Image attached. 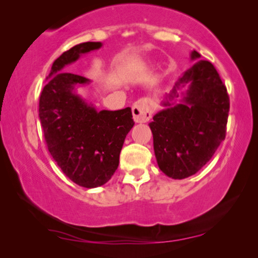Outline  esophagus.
<instances>
[{
    "label": "esophagus",
    "instance_id": "34e87169",
    "mask_svg": "<svg viewBox=\"0 0 258 258\" xmlns=\"http://www.w3.org/2000/svg\"><path fill=\"white\" fill-rule=\"evenodd\" d=\"M151 114H153V110H151L149 102L146 98H141L133 105L134 119L137 123L148 122L151 118Z\"/></svg>",
    "mask_w": 258,
    "mask_h": 258
}]
</instances>
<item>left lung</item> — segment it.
<instances>
[{"instance_id":"8db88e82","label":"left lung","mask_w":258,"mask_h":258,"mask_svg":"<svg viewBox=\"0 0 258 258\" xmlns=\"http://www.w3.org/2000/svg\"><path fill=\"white\" fill-rule=\"evenodd\" d=\"M200 57L196 50L190 52L191 61L199 59L163 95L164 108L149 123L158 168L174 179L189 177L206 165L227 132V88L215 67ZM185 86L182 98L176 102L178 91Z\"/></svg>"}]
</instances>
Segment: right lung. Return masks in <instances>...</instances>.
<instances>
[{
  "label": "right lung",
  "mask_w": 258,
  "mask_h": 258,
  "mask_svg": "<svg viewBox=\"0 0 258 258\" xmlns=\"http://www.w3.org/2000/svg\"><path fill=\"white\" fill-rule=\"evenodd\" d=\"M101 47V42H86L55 59L38 109L49 153L67 177L84 188H97L111 178L135 124L129 107L98 111L76 91L91 81L66 72L67 66Z\"/></svg>",
  "instance_id": "right-lung-1"
}]
</instances>
